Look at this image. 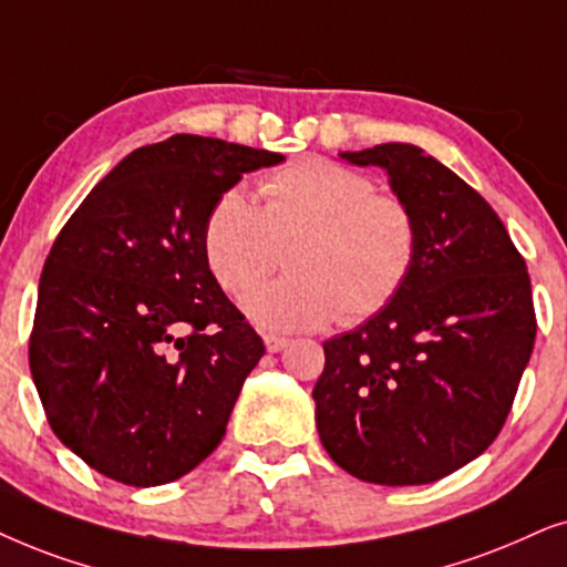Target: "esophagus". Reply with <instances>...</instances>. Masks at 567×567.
<instances>
[{"instance_id": "1", "label": "esophagus", "mask_w": 567, "mask_h": 567, "mask_svg": "<svg viewBox=\"0 0 567 567\" xmlns=\"http://www.w3.org/2000/svg\"><path fill=\"white\" fill-rule=\"evenodd\" d=\"M288 342L290 339L288 337H282V334H264V344H267V350L269 352H279V350H285V347H288Z\"/></svg>"}]
</instances>
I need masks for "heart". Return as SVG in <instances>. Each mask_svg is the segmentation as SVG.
Returning <instances> with one entry per match:
<instances>
[{
  "label": "heart",
  "mask_w": 567,
  "mask_h": 567,
  "mask_svg": "<svg viewBox=\"0 0 567 567\" xmlns=\"http://www.w3.org/2000/svg\"><path fill=\"white\" fill-rule=\"evenodd\" d=\"M256 207L238 186L225 188L202 225L209 275L238 296L293 244L288 278L246 292L244 308L271 329L360 323L381 313L410 279L420 225L402 196L375 192L350 165L306 157L271 173Z\"/></svg>",
  "instance_id": "b5f03b06"
}]
</instances>
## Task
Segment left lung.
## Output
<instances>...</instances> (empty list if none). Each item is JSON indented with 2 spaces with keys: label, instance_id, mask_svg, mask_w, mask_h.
Here are the masks:
<instances>
[{
  "label": "left lung",
  "instance_id": "8db88e82",
  "mask_svg": "<svg viewBox=\"0 0 567 567\" xmlns=\"http://www.w3.org/2000/svg\"><path fill=\"white\" fill-rule=\"evenodd\" d=\"M381 165L420 225L402 292L323 342L313 386L327 454L373 485H427L501 433L532 358L537 313L524 256L474 188L414 145L344 153Z\"/></svg>",
  "mask_w": 567,
  "mask_h": 567
}]
</instances>
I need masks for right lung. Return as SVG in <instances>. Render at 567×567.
I'll use <instances>...</instances> for the list:
<instances>
[{
	"label": "right lung",
	"mask_w": 567,
	"mask_h": 567,
	"mask_svg": "<svg viewBox=\"0 0 567 567\" xmlns=\"http://www.w3.org/2000/svg\"><path fill=\"white\" fill-rule=\"evenodd\" d=\"M285 157L196 134L134 150L74 209L43 264L28 358L51 430L132 487L220 446L264 342L202 254L213 202Z\"/></svg>",
	"instance_id": "add662e5"
}]
</instances>
